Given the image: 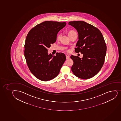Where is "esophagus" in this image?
I'll use <instances>...</instances> for the list:
<instances>
[{
  "mask_svg": "<svg viewBox=\"0 0 121 121\" xmlns=\"http://www.w3.org/2000/svg\"><path fill=\"white\" fill-rule=\"evenodd\" d=\"M66 59H69L70 58V57H69V56H68V55H66Z\"/></svg>",
  "mask_w": 121,
  "mask_h": 121,
  "instance_id": "esophagus-1",
  "label": "esophagus"
}]
</instances>
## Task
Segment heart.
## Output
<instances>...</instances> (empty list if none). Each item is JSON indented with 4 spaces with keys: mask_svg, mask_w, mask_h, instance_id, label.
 <instances>
[{
    "mask_svg": "<svg viewBox=\"0 0 121 121\" xmlns=\"http://www.w3.org/2000/svg\"><path fill=\"white\" fill-rule=\"evenodd\" d=\"M75 34H77V33H76L75 31H74L73 30H69L68 32V35L69 36V37H71V36H72L73 35H75ZM61 35L60 34V33H59L57 35L56 39H57V40H59L61 37ZM67 52H68V50H67Z\"/></svg>",
    "mask_w": 121,
    "mask_h": 121,
    "instance_id": "1",
    "label": "heart"
}]
</instances>
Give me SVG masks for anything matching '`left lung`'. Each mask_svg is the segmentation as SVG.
Instances as JSON below:
<instances>
[{
	"instance_id": "1",
	"label": "left lung",
	"mask_w": 121,
	"mask_h": 121,
	"mask_svg": "<svg viewBox=\"0 0 121 121\" xmlns=\"http://www.w3.org/2000/svg\"><path fill=\"white\" fill-rule=\"evenodd\" d=\"M68 24L78 33L75 51L83 54L82 59L71 56L73 61L71 71L79 78H91L99 73L104 62L107 47L103 36L99 29L85 21H70Z\"/></svg>"
}]
</instances>
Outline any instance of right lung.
Wrapping results in <instances>:
<instances>
[{"label": "right lung", "instance_id": "obj_1", "mask_svg": "<svg viewBox=\"0 0 121 121\" xmlns=\"http://www.w3.org/2000/svg\"><path fill=\"white\" fill-rule=\"evenodd\" d=\"M66 25L65 22L45 21L36 25L27 35L25 57L30 71L39 80L48 81L56 77L66 60L63 53L53 56L48 54L47 49L56 42L57 33Z\"/></svg>", "mask_w": 121, "mask_h": 121}]
</instances>
